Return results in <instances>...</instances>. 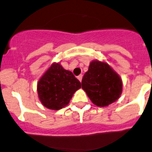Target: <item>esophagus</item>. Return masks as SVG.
Returning <instances> with one entry per match:
<instances>
[{
    "label": "esophagus",
    "mask_w": 152,
    "mask_h": 152,
    "mask_svg": "<svg viewBox=\"0 0 152 152\" xmlns=\"http://www.w3.org/2000/svg\"><path fill=\"white\" fill-rule=\"evenodd\" d=\"M78 79H79V81H81V79H82V75H79V76H78Z\"/></svg>",
    "instance_id": "34e87169"
}]
</instances>
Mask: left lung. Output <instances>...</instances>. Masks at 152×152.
Returning a JSON list of instances; mask_svg holds the SVG:
<instances>
[{
    "mask_svg": "<svg viewBox=\"0 0 152 152\" xmlns=\"http://www.w3.org/2000/svg\"><path fill=\"white\" fill-rule=\"evenodd\" d=\"M82 89L92 103L104 107L116 101L122 94V82L119 75L107 63L92 61L81 81Z\"/></svg>",
    "mask_w": 152,
    "mask_h": 152,
    "instance_id": "1",
    "label": "left lung"
}]
</instances>
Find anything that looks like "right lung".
I'll use <instances>...</instances> for the list:
<instances>
[{"mask_svg": "<svg viewBox=\"0 0 152 152\" xmlns=\"http://www.w3.org/2000/svg\"><path fill=\"white\" fill-rule=\"evenodd\" d=\"M81 82L60 63H53L38 83V94L42 104L52 110L61 109L69 103Z\"/></svg>", "mask_w": 152, "mask_h": 152, "instance_id": "add662e5", "label": "right lung"}]
</instances>
